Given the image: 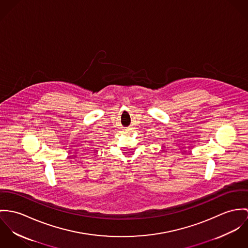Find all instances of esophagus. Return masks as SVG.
Returning a JSON list of instances; mask_svg holds the SVG:
<instances>
[{
    "label": "esophagus",
    "instance_id": "esophagus-1",
    "mask_svg": "<svg viewBox=\"0 0 248 248\" xmlns=\"http://www.w3.org/2000/svg\"><path fill=\"white\" fill-rule=\"evenodd\" d=\"M125 130H129V129H125Z\"/></svg>",
    "mask_w": 248,
    "mask_h": 248
}]
</instances>
